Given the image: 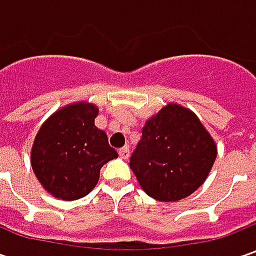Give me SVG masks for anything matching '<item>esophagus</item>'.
I'll return each instance as SVG.
<instances>
[{
  "label": "esophagus",
  "mask_w": 256,
  "mask_h": 256,
  "mask_svg": "<svg viewBox=\"0 0 256 256\" xmlns=\"http://www.w3.org/2000/svg\"><path fill=\"white\" fill-rule=\"evenodd\" d=\"M118 154H120V158L121 160H128V156H130V148L128 146H124V148H121L118 151Z\"/></svg>",
  "instance_id": "34e87169"
}]
</instances>
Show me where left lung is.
I'll use <instances>...</instances> for the list:
<instances>
[{
    "instance_id": "left-lung-1",
    "label": "left lung",
    "mask_w": 256,
    "mask_h": 256,
    "mask_svg": "<svg viewBox=\"0 0 256 256\" xmlns=\"http://www.w3.org/2000/svg\"><path fill=\"white\" fill-rule=\"evenodd\" d=\"M215 158V141L200 118L171 102L145 121L130 166L151 198L172 202L201 186Z\"/></svg>"
}]
</instances>
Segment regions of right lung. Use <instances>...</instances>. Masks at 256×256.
<instances>
[{"instance_id":"add662e5","label":"right lung","mask_w":256,"mask_h":256,"mask_svg":"<svg viewBox=\"0 0 256 256\" xmlns=\"http://www.w3.org/2000/svg\"><path fill=\"white\" fill-rule=\"evenodd\" d=\"M98 106L70 104L55 111L35 135L31 166L44 190L62 201L92 191L104 164L118 158L108 136L95 126Z\"/></svg>"}]
</instances>
